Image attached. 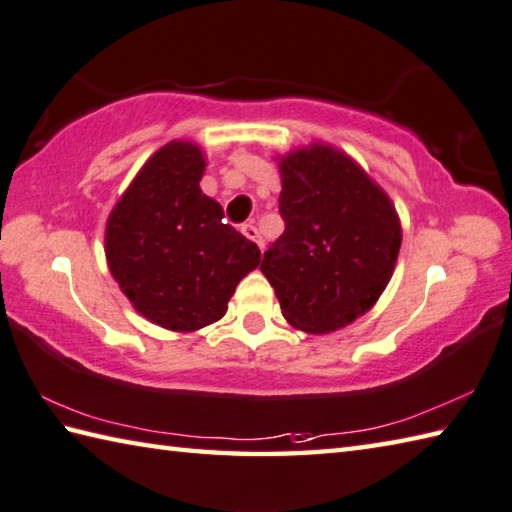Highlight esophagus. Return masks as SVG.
<instances>
[{
  "instance_id": "34e87169",
  "label": "esophagus",
  "mask_w": 512,
  "mask_h": 512,
  "mask_svg": "<svg viewBox=\"0 0 512 512\" xmlns=\"http://www.w3.org/2000/svg\"><path fill=\"white\" fill-rule=\"evenodd\" d=\"M240 231H243V236L245 238H249V240H254V243L263 249V238H260V234H258V229H256V225L254 223H245L243 227H240Z\"/></svg>"
}]
</instances>
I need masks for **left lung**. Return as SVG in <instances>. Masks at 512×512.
<instances>
[{
    "label": "left lung",
    "instance_id": "left-lung-1",
    "mask_svg": "<svg viewBox=\"0 0 512 512\" xmlns=\"http://www.w3.org/2000/svg\"><path fill=\"white\" fill-rule=\"evenodd\" d=\"M281 178L285 231L260 272L289 323L334 332L368 312L388 285L401 247L397 211L350 158L323 144L289 153Z\"/></svg>",
    "mask_w": 512,
    "mask_h": 512
}]
</instances>
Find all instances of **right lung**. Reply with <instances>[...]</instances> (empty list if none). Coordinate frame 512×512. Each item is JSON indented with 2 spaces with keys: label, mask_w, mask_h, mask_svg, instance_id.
I'll list each match as a JSON object with an SVG mask.
<instances>
[{
  "label": "right lung",
  "mask_w": 512,
  "mask_h": 512,
  "mask_svg": "<svg viewBox=\"0 0 512 512\" xmlns=\"http://www.w3.org/2000/svg\"><path fill=\"white\" fill-rule=\"evenodd\" d=\"M202 151L169 142L151 156L106 223V260L120 289L151 323L194 332L223 318L260 249L202 194Z\"/></svg>",
  "instance_id": "right-lung-1"
}]
</instances>
